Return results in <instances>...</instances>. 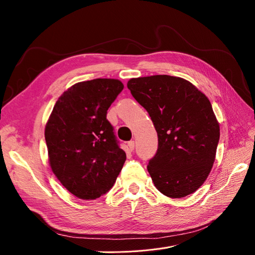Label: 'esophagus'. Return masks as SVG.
Here are the masks:
<instances>
[{
	"mask_svg": "<svg viewBox=\"0 0 255 255\" xmlns=\"http://www.w3.org/2000/svg\"><path fill=\"white\" fill-rule=\"evenodd\" d=\"M128 150L129 151H133L135 149V141L134 140H130L128 142Z\"/></svg>",
	"mask_w": 255,
	"mask_h": 255,
	"instance_id": "obj_1",
	"label": "esophagus"
}]
</instances>
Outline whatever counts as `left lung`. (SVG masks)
<instances>
[{"mask_svg": "<svg viewBox=\"0 0 255 255\" xmlns=\"http://www.w3.org/2000/svg\"><path fill=\"white\" fill-rule=\"evenodd\" d=\"M128 88L157 132V151L146 167L155 187L169 198L195 192L212 170L219 142L210 100L190 82L170 75L130 79Z\"/></svg>", "mask_w": 255, "mask_h": 255, "instance_id": "1", "label": "left lung"}]
</instances>
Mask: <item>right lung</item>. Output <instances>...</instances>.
Listing matches in <instances>:
<instances>
[{"label": "right lung", "mask_w": 255, "mask_h": 255, "mask_svg": "<svg viewBox=\"0 0 255 255\" xmlns=\"http://www.w3.org/2000/svg\"><path fill=\"white\" fill-rule=\"evenodd\" d=\"M123 89L114 79L73 85L59 97L45 126L52 171L72 195L94 200L109 191L127 159L107 110Z\"/></svg>", "instance_id": "add662e5"}]
</instances>
